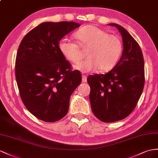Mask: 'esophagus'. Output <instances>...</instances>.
<instances>
[{
    "label": "esophagus",
    "instance_id": "obj_1",
    "mask_svg": "<svg viewBox=\"0 0 158 158\" xmlns=\"http://www.w3.org/2000/svg\"><path fill=\"white\" fill-rule=\"evenodd\" d=\"M82 81L83 83L87 82V77L85 75H82Z\"/></svg>",
    "mask_w": 158,
    "mask_h": 158
}]
</instances>
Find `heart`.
<instances>
[{"instance_id":"b5f03b06","label":"heart","mask_w":158,"mask_h":158,"mask_svg":"<svg viewBox=\"0 0 158 158\" xmlns=\"http://www.w3.org/2000/svg\"><path fill=\"white\" fill-rule=\"evenodd\" d=\"M81 47L87 48L88 59L74 65L76 70L83 73L99 70L106 72L111 70L118 62L122 51V44L119 38L100 28L87 25L75 33ZM61 54L71 62L76 63L81 59L79 47L76 43L63 38L59 43Z\"/></svg>"}]
</instances>
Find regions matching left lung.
<instances>
[{
    "mask_svg": "<svg viewBox=\"0 0 158 158\" xmlns=\"http://www.w3.org/2000/svg\"><path fill=\"white\" fill-rule=\"evenodd\" d=\"M123 40L122 55L106 74L87 77L91 110L96 118L110 123L123 119L134 110L142 94L145 81L144 60L136 40L123 27L115 23Z\"/></svg>",
    "mask_w": 158,
    "mask_h": 158,
    "instance_id": "obj_1",
    "label": "left lung"
}]
</instances>
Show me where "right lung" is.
Segmentation results:
<instances>
[{
	"mask_svg": "<svg viewBox=\"0 0 158 158\" xmlns=\"http://www.w3.org/2000/svg\"><path fill=\"white\" fill-rule=\"evenodd\" d=\"M81 25L62 21L40 24L20 44L15 76L21 99L36 118L55 122L66 115L71 94L81 82L78 70L60 52L61 39Z\"/></svg>",
	"mask_w": 158,
	"mask_h": 158,
	"instance_id": "right-lung-1",
	"label": "right lung"
}]
</instances>
